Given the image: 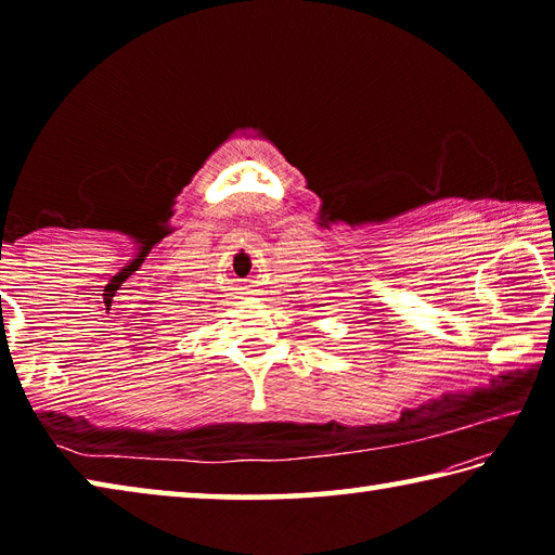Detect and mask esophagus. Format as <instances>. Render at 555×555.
<instances>
[{
	"label": "esophagus",
	"instance_id": "esophagus-1",
	"mask_svg": "<svg viewBox=\"0 0 555 555\" xmlns=\"http://www.w3.org/2000/svg\"><path fill=\"white\" fill-rule=\"evenodd\" d=\"M244 294H255V291H249V288H244Z\"/></svg>",
	"mask_w": 555,
	"mask_h": 555
}]
</instances>
